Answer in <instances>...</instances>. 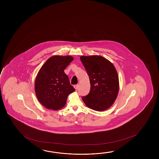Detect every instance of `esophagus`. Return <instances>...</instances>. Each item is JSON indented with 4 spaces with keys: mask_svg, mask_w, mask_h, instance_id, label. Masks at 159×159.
I'll list each match as a JSON object with an SVG mask.
<instances>
[{
    "mask_svg": "<svg viewBox=\"0 0 159 159\" xmlns=\"http://www.w3.org/2000/svg\"><path fill=\"white\" fill-rule=\"evenodd\" d=\"M74 88H75V90H77V89H78L79 88L78 84H76V85H75L74 86Z\"/></svg>",
    "mask_w": 159,
    "mask_h": 159,
    "instance_id": "esophagus-1",
    "label": "esophagus"
}]
</instances>
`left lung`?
Instances as JSON below:
<instances>
[{
	"label": "left lung",
	"mask_w": 159,
	"mask_h": 159,
	"mask_svg": "<svg viewBox=\"0 0 159 159\" xmlns=\"http://www.w3.org/2000/svg\"><path fill=\"white\" fill-rule=\"evenodd\" d=\"M88 74L90 90L82 100L89 108L98 111L109 109L117 98L119 81L117 71L109 60L100 55L81 56Z\"/></svg>",
	"instance_id": "1"
}]
</instances>
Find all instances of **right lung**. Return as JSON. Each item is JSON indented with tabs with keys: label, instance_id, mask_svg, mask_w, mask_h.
<instances>
[{
	"label": "right lung",
	"instance_id": "add662e5",
	"mask_svg": "<svg viewBox=\"0 0 159 159\" xmlns=\"http://www.w3.org/2000/svg\"><path fill=\"white\" fill-rule=\"evenodd\" d=\"M73 60L70 55H54L49 58L38 71L35 92L40 104L47 109H61L66 103L68 95L75 91L64 71Z\"/></svg>",
	"mask_w": 159,
	"mask_h": 159
}]
</instances>
